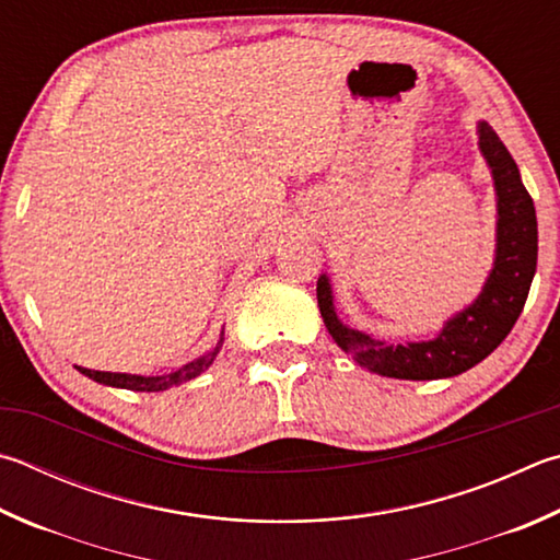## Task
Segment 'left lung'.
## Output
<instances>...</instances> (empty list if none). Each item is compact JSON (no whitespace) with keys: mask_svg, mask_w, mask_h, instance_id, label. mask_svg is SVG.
<instances>
[{"mask_svg":"<svg viewBox=\"0 0 560 560\" xmlns=\"http://www.w3.org/2000/svg\"><path fill=\"white\" fill-rule=\"evenodd\" d=\"M477 147L490 166L497 196L494 261L472 303L453 313L439 335L419 342H386L350 328L335 311L328 273L318 279V308L332 340L360 368L394 380H445L463 374L497 350L526 303L538 257V230L534 200L502 139L487 121H477Z\"/></svg>","mask_w":560,"mask_h":560,"instance_id":"obj_1","label":"left lung"}]
</instances>
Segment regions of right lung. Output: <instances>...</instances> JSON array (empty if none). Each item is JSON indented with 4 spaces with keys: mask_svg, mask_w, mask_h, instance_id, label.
Listing matches in <instances>:
<instances>
[{
    "mask_svg": "<svg viewBox=\"0 0 560 560\" xmlns=\"http://www.w3.org/2000/svg\"><path fill=\"white\" fill-rule=\"evenodd\" d=\"M222 342H225V328L220 332V340L212 350H208L206 354H200L188 364H183V368L168 372V374H156V377H144V374H127V372H100V370H85V368H78L80 374H85L97 384H105V386H115V389H131V392H164L171 389V386H178L183 382H190L200 377L202 372H206L215 358L222 350Z\"/></svg>",
    "mask_w": 560,
    "mask_h": 560,
    "instance_id": "right-lung-1",
    "label": "right lung"
}]
</instances>
